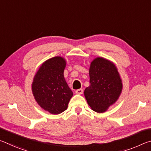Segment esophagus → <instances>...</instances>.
<instances>
[{
  "label": "esophagus",
  "mask_w": 151,
  "mask_h": 151,
  "mask_svg": "<svg viewBox=\"0 0 151 151\" xmlns=\"http://www.w3.org/2000/svg\"><path fill=\"white\" fill-rule=\"evenodd\" d=\"M75 93L77 94H82L83 93V90L82 88H79V89H77V90H76Z\"/></svg>",
  "instance_id": "obj_1"
}]
</instances>
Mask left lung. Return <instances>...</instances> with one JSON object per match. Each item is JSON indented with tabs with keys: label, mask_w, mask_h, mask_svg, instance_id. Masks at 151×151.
Masks as SVG:
<instances>
[{
	"label": "left lung",
	"mask_w": 151,
	"mask_h": 151,
	"mask_svg": "<svg viewBox=\"0 0 151 151\" xmlns=\"http://www.w3.org/2000/svg\"><path fill=\"white\" fill-rule=\"evenodd\" d=\"M90 85L84 92L91 109L104 112L118 100L122 83L118 70L111 61L97 57L92 61L89 68Z\"/></svg>",
	"instance_id": "left-lung-1"
}]
</instances>
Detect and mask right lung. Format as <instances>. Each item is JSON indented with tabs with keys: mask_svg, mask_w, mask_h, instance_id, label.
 <instances>
[{
	"mask_svg": "<svg viewBox=\"0 0 151 151\" xmlns=\"http://www.w3.org/2000/svg\"><path fill=\"white\" fill-rule=\"evenodd\" d=\"M66 60L55 57L42 64L32 84L35 99L45 111L58 114L67 109L73 95L64 77Z\"/></svg>",
	"mask_w": 151,
	"mask_h": 151,
	"instance_id": "right-lung-1",
	"label": "right lung"
}]
</instances>
